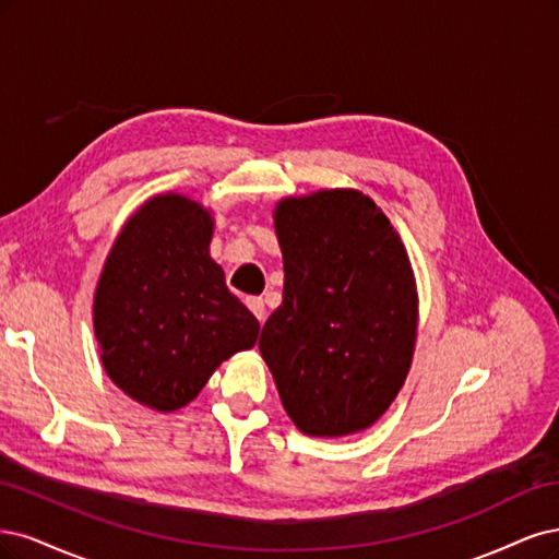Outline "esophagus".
<instances>
[{"label":"esophagus","instance_id":"1","mask_svg":"<svg viewBox=\"0 0 559 559\" xmlns=\"http://www.w3.org/2000/svg\"><path fill=\"white\" fill-rule=\"evenodd\" d=\"M246 304H248V309L253 311V316H255L260 322H264V313H266V309H264V301H262L260 297H250Z\"/></svg>","mask_w":559,"mask_h":559}]
</instances>
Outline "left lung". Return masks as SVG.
I'll use <instances>...</instances> for the list:
<instances>
[{
	"label": "left lung",
	"mask_w": 559,
	"mask_h": 559,
	"mask_svg": "<svg viewBox=\"0 0 559 559\" xmlns=\"http://www.w3.org/2000/svg\"><path fill=\"white\" fill-rule=\"evenodd\" d=\"M274 227L283 304L264 322L260 353L299 431L357 435L397 400L416 350L418 287L406 246L353 188L283 197Z\"/></svg>",
	"instance_id": "left-lung-1"
}]
</instances>
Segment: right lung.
I'll list each match as a JSON object with an SVG mask.
<instances>
[{"label":"right lung","mask_w":559,"mask_h":559,"mask_svg":"<svg viewBox=\"0 0 559 559\" xmlns=\"http://www.w3.org/2000/svg\"><path fill=\"white\" fill-rule=\"evenodd\" d=\"M213 213L181 192L143 202L122 225L95 287L93 328L106 376L159 413L190 404L260 322L209 253Z\"/></svg>","instance_id":"1"}]
</instances>
